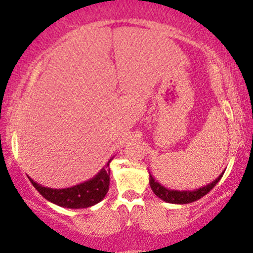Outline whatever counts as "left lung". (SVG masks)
Returning <instances> with one entry per match:
<instances>
[{"mask_svg":"<svg viewBox=\"0 0 253 253\" xmlns=\"http://www.w3.org/2000/svg\"><path fill=\"white\" fill-rule=\"evenodd\" d=\"M222 174H224V171L214 181L199 189H195V190H174V189L171 190V189H168L162 185V184H159L151 174H149V185H151L154 194L161 198L163 202L170 203V204H189V203L197 202V200L202 199L204 195H207L219 183Z\"/></svg>","mask_w":253,"mask_h":253,"instance_id":"left-lung-1","label":"left lung"}]
</instances>
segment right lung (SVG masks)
<instances>
[{"label":"right lung","instance_id":"1","mask_svg":"<svg viewBox=\"0 0 253 253\" xmlns=\"http://www.w3.org/2000/svg\"><path fill=\"white\" fill-rule=\"evenodd\" d=\"M109 159L104 168L89 180L78 185L64 189H53L41 185L33 179L29 178L39 194L48 202L68 209H84L97 204L105 198L110 186V162Z\"/></svg>","mask_w":253,"mask_h":253}]
</instances>
